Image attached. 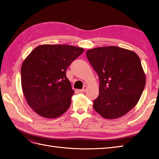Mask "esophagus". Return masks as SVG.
I'll use <instances>...</instances> for the list:
<instances>
[{
	"instance_id": "1",
	"label": "esophagus",
	"mask_w": 159,
	"mask_h": 159,
	"mask_svg": "<svg viewBox=\"0 0 159 159\" xmlns=\"http://www.w3.org/2000/svg\"><path fill=\"white\" fill-rule=\"evenodd\" d=\"M87 89V87L86 86H84L83 88L82 89H80V90H79V92H80V93H84L85 92H86Z\"/></svg>"
}]
</instances>
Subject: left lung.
<instances>
[{"mask_svg":"<svg viewBox=\"0 0 159 159\" xmlns=\"http://www.w3.org/2000/svg\"><path fill=\"white\" fill-rule=\"evenodd\" d=\"M86 55L100 80L94 110L107 120L122 117L136 106L146 85L139 56L117 46L89 49Z\"/></svg>","mask_w":159,"mask_h":159,"instance_id":"obj_1","label":"left lung"}]
</instances>
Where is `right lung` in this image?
Segmentation results:
<instances>
[{
    "instance_id": "obj_1",
    "label": "right lung",
    "mask_w": 159,
    "mask_h": 159,
    "mask_svg": "<svg viewBox=\"0 0 159 159\" xmlns=\"http://www.w3.org/2000/svg\"><path fill=\"white\" fill-rule=\"evenodd\" d=\"M84 49L64 44L37 46L21 67L22 92L29 106L39 116L54 119L69 109L74 93L66 70Z\"/></svg>"
}]
</instances>
